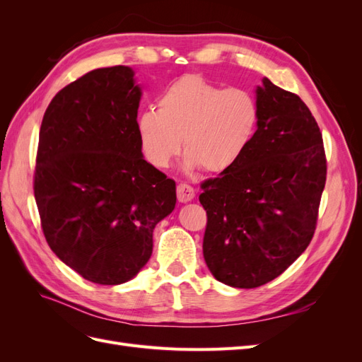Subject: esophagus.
<instances>
[{"label": "esophagus", "instance_id": "34e87169", "mask_svg": "<svg viewBox=\"0 0 362 362\" xmlns=\"http://www.w3.org/2000/svg\"><path fill=\"white\" fill-rule=\"evenodd\" d=\"M177 196H178L180 202H189L194 198V189L189 184L181 182L177 187Z\"/></svg>", "mask_w": 362, "mask_h": 362}]
</instances>
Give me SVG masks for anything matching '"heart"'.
<instances>
[{
  "label": "heart",
  "mask_w": 362,
  "mask_h": 362,
  "mask_svg": "<svg viewBox=\"0 0 362 362\" xmlns=\"http://www.w3.org/2000/svg\"><path fill=\"white\" fill-rule=\"evenodd\" d=\"M158 112L137 117V136L145 158L157 169L168 168L182 139L185 166L222 173L242 158L258 124L254 96L242 89H223L199 74H187L158 96Z\"/></svg>",
  "instance_id": "heart-1"
}]
</instances>
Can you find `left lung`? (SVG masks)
I'll list each match as a JSON object with an SVG mask.
<instances>
[{
	"label": "left lung",
	"instance_id": "1",
	"mask_svg": "<svg viewBox=\"0 0 362 362\" xmlns=\"http://www.w3.org/2000/svg\"><path fill=\"white\" fill-rule=\"evenodd\" d=\"M258 124L231 169L201 184L204 258L226 286L278 278L313 240L326 182L320 128L300 98L269 78L257 87Z\"/></svg>",
	"mask_w": 362,
	"mask_h": 362
}]
</instances>
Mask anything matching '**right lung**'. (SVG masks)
<instances>
[{"instance_id": "add662e5", "label": "right lung", "mask_w": 362, "mask_h": 362, "mask_svg": "<svg viewBox=\"0 0 362 362\" xmlns=\"http://www.w3.org/2000/svg\"><path fill=\"white\" fill-rule=\"evenodd\" d=\"M141 90L128 66L84 74L42 119L33 189L51 250L84 279L117 286L152 254V233L177 204L175 181L137 136Z\"/></svg>"}]
</instances>
